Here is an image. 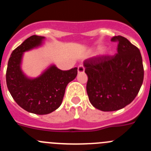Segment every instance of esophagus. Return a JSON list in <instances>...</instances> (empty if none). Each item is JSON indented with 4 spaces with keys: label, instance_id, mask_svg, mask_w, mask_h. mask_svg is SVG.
<instances>
[{
    "label": "esophagus",
    "instance_id": "1",
    "mask_svg": "<svg viewBox=\"0 0 151 151\" xmlns=\"http://www.w3.org/2000/svg\"><path fill=\"white\" fill-rule=\"evenodd\" d=\"M85 72V68L82 65H80V66H78V73H82Z\"/></svg>",
    "mask_w": 151,
    "mask_h": 151
}]
</instances>
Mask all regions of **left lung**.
Masks as SVG:
<instances>
[{
  "label": "left lung",
  "instance_id": "obj_1",
  "mask_svg": "<svg viewBox=\"0 0 151 151\" xmlns=\"http://www.w3.org/2000/svg\"><path fill=\"white\" fill-rule=\"evenodd\" d=\"M117 54L84 61L88 76L86 90L92 106L101 111L120 110L129 104L139 92L144 67L139 49L127 38L115 36Z\"/></svg>",
  "mask_w": 151,
  "mask_h": 151
}]
</instances>
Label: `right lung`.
Returning a JSON list of instances; mask_svg holds the SVG:
<instances>
[{
	"label": "right lung",
	"instance_id": "obj_1",
	"mask_svg": "<svg viewBox=\"0 0 151 151\" xmlns=\"http://www.w3.org/2000/svg\"><path fill=\"white\" fill-rule=\"evenodd\" d=\"M45 38L32 35L12 52L6 73L7 88L17 104L29 113L45 115L59 108L65 90L76 77V67L63 71L50 65L39 76L29 78L21 69L23 53L41 46Z\"/></svg>",
	"mask_w": 151,
	"mask_h": 151
}]
</instances>
